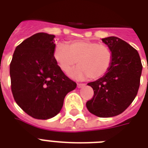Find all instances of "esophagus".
I'll return each mask as SVG.
<instances>
[{"label":"esophagus","instance_id":"esophagus-1","mask_svg":"<svg viewBox=\"0 0 148 148\" xmlns=\"http://www.w3.org/2000/svg\"><path fill=\"white\" fill-rule=\"evenodd\" d=\"M77 88H83V87H84V86H85V84H77Z\"/></svg>","mask_w":148,"mask_h":148}]
</instances>
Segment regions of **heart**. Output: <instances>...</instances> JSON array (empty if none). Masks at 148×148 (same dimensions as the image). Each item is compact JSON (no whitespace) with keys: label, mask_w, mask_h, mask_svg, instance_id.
Listing matches in <instances>:
<instances>
[{"label":"heart","mask_w":148,"mask_h":148,"mask_svg":"<svg viewBox=\"0 0 148 148\" xmlns=\"http://www.w3.org/2000/svg\"><path fill=\"white\" fill-rule=\"evenodd\" d=\"M53 57L66 74L77 62L79 67L71 74L77 80L101 78L108 73L112 64V53L107 46L86 40H73L67 45L59 43L54 47Z\"/></svg>","instance_id":"heart-1"}]
</instances>
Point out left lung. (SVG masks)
Wrapping results in <instances>:
<instances>
[{
  "instance_id": "8db88e82",
  "label": "left lung",
  "mask_w": 148,
  "mask_h": 148,
  "mask_svg": "<svg viewBox=\"0 0 148 148\" xmlns=\"http://www.w3.org/2000/svg\"><path fill=\"white\" fill-rule=\"evenodd\" d=\"M112 53V64L102 77L88 84L94 97L86 103L88 110L100 117H114L128 108L138 94L142 64L139 53L117 37L102 38Z\"/></svg>"
}]
</instances>
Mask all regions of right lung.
Wrapping results in <instances>:
<instances>
[{"label": "right lung", "instance_id": "add662e5", "mask_svg": "<svg viewBox=\"0 0 148 148\" xmlns=\"http://www.w3.org/2000/svg\"><path fill=\"white\" fill-rule=\"evenodd\" d=\"M54 38L38 33L27 38L15 48L10 64L14 98L24 112L36 119L56 116L65 96L77 87L53 59Z\"/></svg>", "mask_w": 148, "mask_h": 148}]
</instances>
